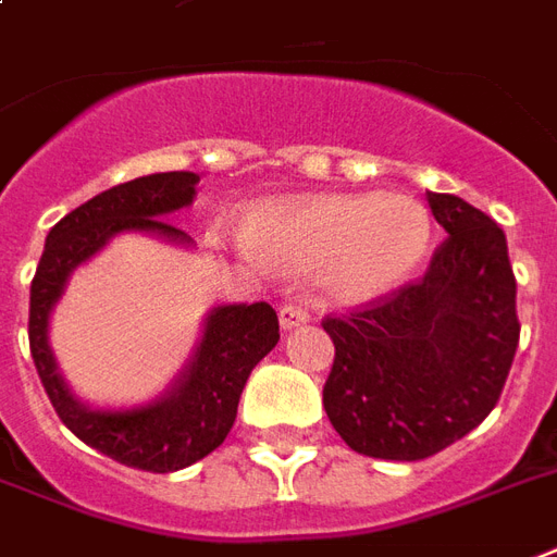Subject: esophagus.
<instances>
[{"label": "esophagus", "instance_id": "obj_1", "mask_svg": "<svg viewBox=\"0 0 557 557\" xmlns=\"http://www.w3.org/2000/svg\"><path fill=\"white\" fill-rule=\"evenodd\" d=\"M307 321H309V309L307 307H300V304H292V300L280 307V326H283V330H295V326L307 324Z\"/></svg>", "mask_w": 557, "mask_h": 557}]
</instances>
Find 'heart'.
I'll list each match as a JSON object with an SVG mask.
<instances>
[{"instance_id": "heart-1", "label": "heart", "mask_w": 557, "mask_h": 557, "mask_svg": "<svg viewBox=\"0 0 557 557\" xmlns=\"http://www.w3.org/2000/svg\"><path fill=\"white\" fill-rule=\"evenodd\" d=\"M248 248L280 269H321L342 297L388 292L430 248V215L403 195H321L274 203L245 227Z\"/></svg>"}]
</instances>
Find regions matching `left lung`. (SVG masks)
Returning <instances> with one entry per match:
<instances>
[{"label": "left lung", "instance_id": "8db88e82", "mask_svg": "<svg viewBox=\"0 0 557 557\" xmlns=\"http://www.w3.org/2000/svg\"><path fill=\"white\" fill-rule=\"evenodd\" d=\"M426 201L447 239L423 277L321 321L335 345L326 418L347 447L385 461L430 458L479 426L520 342L503 227L456 195Z\"/></svg>", "mask_w": 557, "mask_h": 557}]
</instances>
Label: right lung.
<instances>
[{"label":"right lung","mask_w":557,"mask_h":557,"mask_svg":"<svg viewBox=\"0 0 557 557\" xmlns=\"http://www.w3.org/2000/svg\"><path fill=\"white\" fill-rule=\"evenodd\" d=\"M195 184L198 175L193 172H160L119 184L81 203L49 231L32 280L28 345L58 418L84 444L119 465L148 473H172L195 465L227 438L253 364L277 345V312L265 300L212 309L201 347L181 385L154 406L127 411L87 409L72 397L54 368L46 326L70 271L92 257L113 233L154 231L186 239V233L163 215L193 203Z\"/></svg>","instance_id":"right-lung-1"}]
</instances>
